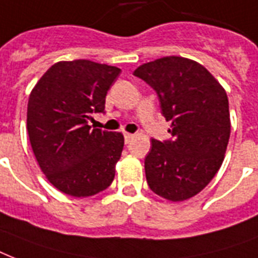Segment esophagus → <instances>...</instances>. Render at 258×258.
I'll return each mask as SVG.
<instances>
[{
  "mask_svg": "<svg viewBox=\"0 0 258 258\" xmlns=\"http://www.w3.org/2000/svg\"><path fill=\"white\" fill-rule=\"evenodd\" d=\"M123 137H125V143H129L133 137H135V135H132V133H123Z\"/></svg>",
  "mask_w": 258,
  "mask_h": 258,
  "instance_id": "1",
  "label": "esophagus"
}]
</instances>
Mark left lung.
<instances>
[{
    "instance_id": "1",
    "label": "left lung",
    "mask_w": 258,
    "mask_h": 258,
    "mask_svg": "<svg viewBox=\"0 0 258 258\" xmlns=\"http://www.w3.org/2000/svg\"><path fill=\"white\" fill-rule=\"evenodd\" d=\"M155 90L172 139H152L145 157L149 188L181 202L201 192L222 165L230 137L226 91L197 61L165 56L133 73Z\"/></svg>"
}]
</instances>
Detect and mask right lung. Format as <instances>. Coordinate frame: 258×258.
<instances>
[{
  "mask_svg": "<svg viewBox=\"0 0 258 258\" xmlns=\"http://www.w3.org/2000/svg\"><path fill=\"white\" fill-rule=\"evenodd\" d=\"M121 70L91 60L57 61L40 78L28 101L32 151L49 183L75 198L106 189L115 175L123 136L89 125L103 113Z\"/></svg>",
  "mask_w": 258,
  "mask_h": 258,
  "instance_id": "1",
  "label": "right lung"
}]
</instances>
